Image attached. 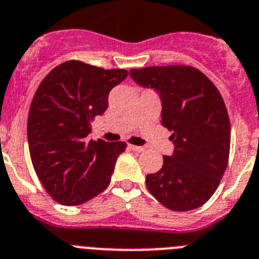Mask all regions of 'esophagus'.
Wrapping results in <instances>:
<instances>
[{
    "label": "esophagus",
    "instance_id": "obj_1",
    "mask_svg": "<svg viewBox=\"0 0 259 259\" xmlns=\"http://www.w3.org/2000/svg\"><path fill=\"white\" fill-rule=\"evenodd\" d=\"M129 147L132 150H133V151H137V153H142L143 150H145V147H142V146H136V145H129Z\"/></svg>",
    "mask_w": 259,
    "mask_h": 259
}]
</instances>
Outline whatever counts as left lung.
I'll list each match as a JSON object with an SVG mask.
<instances>
[{
    "mask_svg": "<svg viewBox=\"0 0 259 259\" xmlns=\"http://www.w3.org/2000/svg\"><path fill=\"white\" fill-rule=\"evenodd\" d=\"M142 87L162 100V125L172 132V156H163L146 186L160 204L177 212L201 207L220 184L229 160L230 121L223 96L201 71L191 66L130 69Z\"/></svg>",
    "mask_w": 259,
    "mask_h": 259,
    "instance_id": "1",
    "label": "left lung"
}]
</instances>
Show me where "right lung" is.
Returning a JSON list of instances; mask_svg holds the SVG:
<instances>
[{
    "label": "right lung",
    "instance_id": "1",
    "mask_svg": "<svg viewBox=\"0 0 259 259\" xmlns=\"http://www.w3.org/2000/svg\"><path fill=\"white\" fill-rule=\"evenodd\" d=\"M126 69L67 60L50 71L32 97L27 117L30 156L46 192L63 205H79L103 192L125 142L87 141L91 122L108 108Z\"/></svg>",
    "mask_w": 259,
    "mask_h": 259
}]
</instances>
